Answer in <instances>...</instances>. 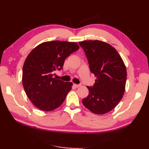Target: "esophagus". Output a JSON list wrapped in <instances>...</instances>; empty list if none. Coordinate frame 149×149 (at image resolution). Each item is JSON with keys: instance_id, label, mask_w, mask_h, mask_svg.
Returning <instances> with one entry per match:
<instances>
[{"instance_id": "esophagus-1", "label": "esophagus", "mask_w": 149, "mask_h": 149, "mask_svg": "<svg viewBox=\"0 0 149 149\" xmlns=\"http://www.w3.org/2000/svg\"><path fill=\"white\" fill-rule=\"evenodd\" d=\"M74 86L75 88H78L81 86V84H74Z\"/></svg>"}]
</instances>
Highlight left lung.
<instances>
[{
  "label": "left lung",
  "instance_id": "obj_1",
  "mask_svg": "<svg viewBox=\"0 0 149 149\" xmlns=\"http://www.w3.org/2000/svg\"><path fill=\"white\" fill-rule=\"evenodd\" d=\"M88 59L90 72L97 77L83 105L98 115L111 111L122 99L127 71L121 57L109 44L98 40L79 43Z\"/></svg>",
  "mask_w": 149,
  "mask_h": 149
}]
</instances>
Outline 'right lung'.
Instances as JSON below:
<instances>
[{
	"mask_svg": "<svg viewBox=\"0 0 149 149\" xmlns=\"http://www.w3.org/2000/svg\"><path fill=\"white\" fill-rule=\"evenodd\" d=\"M79 47L75 42L52 41L41 43L28 55L22 70V84L28 98L44 111H51L64 102L72 82L53 77L63 68L65 59Z\"/></svg>",
	"mask_w": 149,
	"mask_h": 149,
	"instance_id": "right-lung-1",
	"label": "right lung"
}]
</instances>
